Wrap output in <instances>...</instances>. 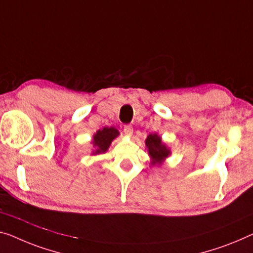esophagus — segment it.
<instances>
[{"label": "esophagus", "mask_w": 253, "mask_h": 253, "mask_svg": "<svg viewBox=\"0 0 253 253\" xmlns=\"http://www.w3.org/2000/svg\"><path fill=\"white\" fill-rule=\"evenodd\" d=\"M133 127H131L130 125H127V126H125L124 127V133H125L127 136H131V135H133Z\"/></svg>", "instance_id": "obj_1"}]
</instances>
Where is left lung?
I'll return each mask as SVG.
<instances>
[{"label":"left lung","mask_w":253,"mask_h":253,"mask_svg":"<svg viewBox=\"0 0 253 253\" xmlns=\"http://www.w3.org/2000/svg\"><path fill=\"white\" fill-rule=\"evenodd\" d=\"M145 146L150 156L151 166H161L165 160L171 154L170 149L163 142V138L158 134H150L145 139Z\"/></svg>","instance_id":"8db88e82"}]
</instances>
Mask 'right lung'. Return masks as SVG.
<instances>
[{
	"mask_svg": "<svg viewBox=\"0 0 253 253\" xmlns=\"http://www.w3.org/2000/svg\"><path fill=\"white\" fill-rule=\"evenodd\" d=\"M119 130L115 127H103L102 129L96 130V133L93 135L92 144H93V156L96 154L105 153L110 148L112 141L119 136Z\"/></svg>",
	"mask_w": 253,
	"mask_h": 253,
	"instance_id": "right-lung-1",
	"label": "right lung"
}]
</instances>
